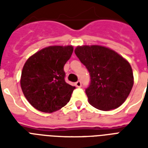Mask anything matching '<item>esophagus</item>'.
Returning <instances> with one entry per match:
<instances>
[{"label":"esophagus","mask_w":148,"mask_h":148,"mask_svg":"<svg viewBox=\"0 0 148 148\" xmlns=\"http://www.w3.org/2000/svg\"><path fill=\"white\" fill-rule=\"evenodd\" d=\"M75 86H76L77 88H81V82L80 81H77L75 83Z\"/></svg>","instance_id":"esophagus-1"}]
</instances>
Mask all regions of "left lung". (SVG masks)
<instances>
[{
	"mask_svg": "<svg viewBox=\"0 0 148 148\" xmlns=\"http://www.w3.org/2000/svg\"><path fill=\"white\" fill-rule=\"evenodd\" d=\"M74 53L90 73V84L86 89L89 103L101 110L121 105L134 85L133 71L128 61L101 45L77 46Z\"/></svg>",
	"mask_w": 148,
	"mask_h": 148,
	"instance_id": "8db88e82",
	"label": "left lung"
}]
</instances>
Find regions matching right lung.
Segmentation results:
<instances>
[{
    "label": "right lung",
    "mask_w": 148,
    "mask_h": 148,
    "mask_svg": "<svg viewBox=\"0 0 148 148\" xmlns=\"http://www.w3.org/2000/svg\"><path fill=\"white\" fill-rule=\"evenodd\" d=\"M73 51L71 45L49 46L27 60L20 83L24 97L35 109L53 113L69 102L75 87L65 82L64 66Z\"/></svg>",
    "instance_id": "add662e5"
}]
</instances>
